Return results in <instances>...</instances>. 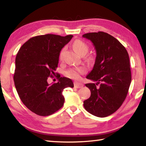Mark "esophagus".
<instances>
[{"label":"esophagus","mask_w":146,"mask_h":146,"mask_svg":"<svg viewBox=\"0 0 146 146\" xmlns=\"http://www.w3.org/2000/svg\"><path fill=\"white\" fill-rule=\"evenodd\" d=\"M74 86H75V88H81L83 87L84 84L82 83H80V82H75V84H74Z\"/></svg>","instance_id":"obj_1"}]
</instances>
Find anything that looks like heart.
<instances>
[{"label":"heart","instance_id":"1","mask_svg":"<svg viewBox=\"0 0 146 146\" xmlns=\"http://www.w3.org/2000/svg\"><path fill=\"white\" fill-rule=\"evenodd\" d=\"M73 48L77 52L78 54L82 53H86L88 51V46L85 42L80 40H76L73 43ZM64 49L62 50L60 54V56L62 57V56ZM85 72V69L83 68H71L68 70L66 71V75L68 76L69 77H71L72 78L78 79L80 78V75L81 74H83Z\"/></svg>","mask_w":146,"mask_h":146}]
</instances>
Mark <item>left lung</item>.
Listing matches in <instances>:
<instances>
[{
  "label": "left lung",
  "instance_id": "obj_1",
  "mask_svg": "<svg viewBox=\"0 0 146 146\" xmlns=\"http://www.w3.org/2000/svg\"><path fill=\"white\" fill-rule=\"evenodd\" d=\"M82 37L91 41L97 54L93 70L86 76L97 83L86 84L91 96L84 101V107L96 117H108L122 106L127 95L131 82L129 55L124 46L107 33H86Z\"/></svg>",
  "mask_w": 146,
  "mask_h": 146
}]
</instances>
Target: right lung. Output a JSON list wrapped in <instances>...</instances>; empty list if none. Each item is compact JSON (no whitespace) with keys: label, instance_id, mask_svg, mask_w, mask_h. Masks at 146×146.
Listing matches in <instances>:
<instances>
[{"label":"right lung","instance_id":"obj_1","mask_svg":"<svg viewBox=\"0 0 146 146\" xmlns=\"http://www.w3.org/2000/svg\"><path fill=\"white\" fill-rule=\"evenodd\" d=\"M53 34L36 36L24 43L15 58L13 76L16 90L22 102L35 114L52 115L62 107V91L73 88L70 78L59 77L57 83L49 84V76L55 75L61 49L72 38Z\"/></svg>","mask_w":146,"mask_h":146}]
</instances>
